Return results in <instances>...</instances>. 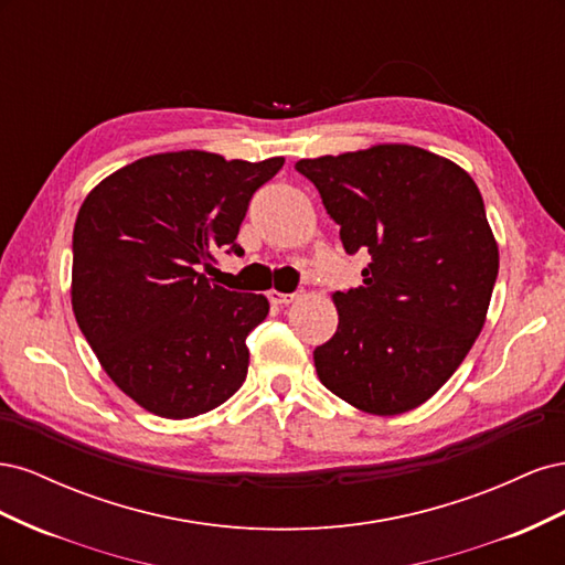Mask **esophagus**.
<instances>
[{"instance_id":"esophagus-1","label":"esophagus","mask_w":565,"mask_h":565,"mask_svg":"<svg viewBox=\"0 0 565 565\" xmlns=\"http://www.w3.org/2000/svg\"><path fill=\"white\" fill-rule=\"evenodd\" d=\"M268 301H270L273 306H287V303L295 301V295H285V292H278V289H270V292H268Z\"/></svg>"}]
</instances>
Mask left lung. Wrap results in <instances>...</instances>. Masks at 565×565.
<instances>
[{"mask_svg":"<svg viewBox=\"0 0 565 565\" xmlns=\"http://www.w3.org/2000/svg\"><path fill=\"white\" fill-rule=\"evenodd\" d=\"M363 285L337 292L339 328L313 351L320 382L372 415L429 401L483 330L500 254L473 179L417 146L299 160Z\"/></svg>","mask_w":565,"mask_h":565,"instance_id":"1","label":"left lung"}]
</instances>
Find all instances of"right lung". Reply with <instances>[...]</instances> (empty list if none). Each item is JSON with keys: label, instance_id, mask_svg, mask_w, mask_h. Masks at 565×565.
<instances>
[{"label": "right lung", "instance_id": "1", "mask_svg": "<svg viewBox=\"0 0 565 565\" xmlns=\"http://www.w3.org/2000/svg\"><path fill=\"white\" fill-rule=\"evenodd\" d=\"M181 150L100 181L73 233V311L108 377L148 413L188 419L226 403L247 377V334L264 295L204 273L235 243L252 195L282 169Z\"/></svg>", "mask_w": 565, "mask_h": 565}]
</instances>
